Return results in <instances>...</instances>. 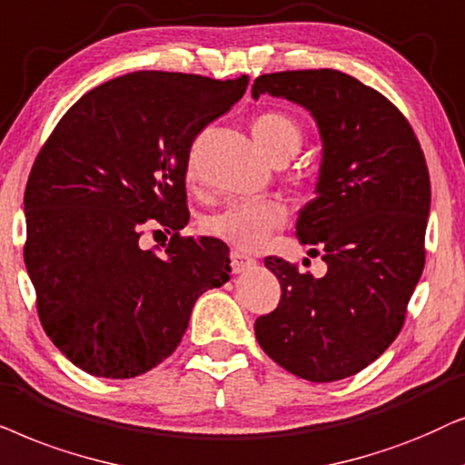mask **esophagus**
Here are the masks:
<instances>
[{
  "label": "esophagus",
  "mask_w": 465,
  "mask_h": 465,
  "mask_svg": "<svg viewBox=\"0 0 465 465\" xmlns=\"http://www.w3.org/2000/svg\"><path fill=\"white\" fill-rule=\"evenodd\" d=\"M255 263H257L255 259L249 257V255H244V252L232 251V270L236 272V274H240V272L252 268V265H255Z\"/></svg>",
  "instance_id": "1"
}]
</instances>
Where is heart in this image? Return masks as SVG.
Masks as SVG:
<instances>
[{"label": "heart", "instance_id": "heart-1", "mask_svg": "<svg viewBox=\"0 0 465 465\" xmlns=\"http://www.w3.org/2000/svg\"><path fill=\"white\" fill-rule=\"evenodd\" d=\"M252 138L259 148L274 161L276 165L287 163L293 154L300 151L304 134L297 123L289 114L270 113L259 114L251 125ZM189 178L195 176L193 163H189ZM287 219V210L276 200H246L233 202L219 213L210 214L203 219V232L210 238L223 240V242L236 246V249L255 251L265 244V240L272 236Z\"/></svg>", "mask_w": 465, "mask_h": 465}]
</instances>
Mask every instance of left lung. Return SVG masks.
<instances>
[{"mask_svg":"<svg viewBox=\"0 0 465 465\" xmlns=\"http://www.w3.org/2000/svg\"><path fill=\"white\" fill-rule=\"evenodd\" d=\"M263 93L300 104L319 125L317 197L300 210L295 229L327 272L314 278L265 257L282 295L255 321V336L287 372L333 382L368 368L404 325L425 265L430 172L406 116L349 74H263L252 97Z\"/></svg>","mask_w":465,"mask_h":465,"instance_id":"8db88e82","label":"left lung"}]
</instances>
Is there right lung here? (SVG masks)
I'll return each mask as SVG.
<instances>
[{
    "instance_id": "1",
    "label": "right lung",
    "mask_w": 465,
    "mask_h": 465,
    "mask_svg": "<svg viewBox=\"0 0 465 465\" xmlns=\"http://www.w3.org/2000/svg\"><path fill=\"white\" fill-rule=\"evenodd\" d=\"M249 76L134 72L84 93L40 148L25 189V265L46 336L74 366L134 379L181 344L203 291L229 281V249L184 238L195 135ZM154 218L173 238L137 246Z\"/></svg>"
}]
</instances>
